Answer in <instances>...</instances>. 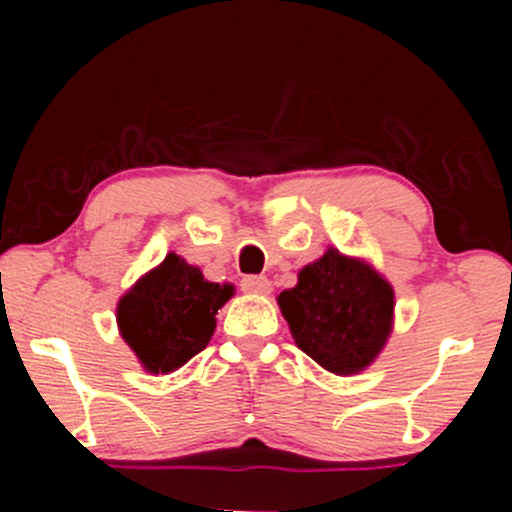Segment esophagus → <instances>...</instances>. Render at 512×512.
Returning a JSON list of instances; mask_svg holds the SVG:
<instances>
[{
  "instance_id": "esophagus-1",
  "label": "esophagus",
  "mask_w": 512,
  "mask_h": 512,
  "mask_svg": "<svg viewBox=\"0 0 512 512\" xmlns=\"http://www.w3.org/2000/svg\"><path fill=\"white\" fill-rule=\"evenodd\" d=\"M240 286H243L245 293H255V296H267L272 291V284H269L267 276H245L240 281Z\"/></svg>"
}]
</instances>
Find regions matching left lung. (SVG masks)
Returning a JSON list of instances; mask_svg holds the SVG:
<instances>
[{
	"label": "left lung",
	"mask_w": 512,
	"mask_h": 512,
	"mask_svg": "<svg viewBox=\"0 0 512 512\" xmlns=\"http://www.w3.org/2000/svg\"><path fill=\"white\" fill-rule=\"evenodd\" d=\"M293 342L334 375H358L385 349L395 325V291L373 264L327 248L298 284L276 296Z\"/></svg>",
	"instance_id": "8db88e82"
}]
</instances>
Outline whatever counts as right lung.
I'll return each mask as SVG.
<instances>
[{"mask_svg":"<svg viewBox=\"0 0 512 512\" xmlns=\"http://www.w3.org/2000/svg\"><path fill=\"white\" fill-rule=\"evenodd\" d=\"M236 286L204 279L202 269L168 252L117 301V330L151 375H168L197 356Z\"/></svg>","mask_w":512,"mask_h":512,"instance_id":"obj_1","label":"right lung"}]
</instances>
